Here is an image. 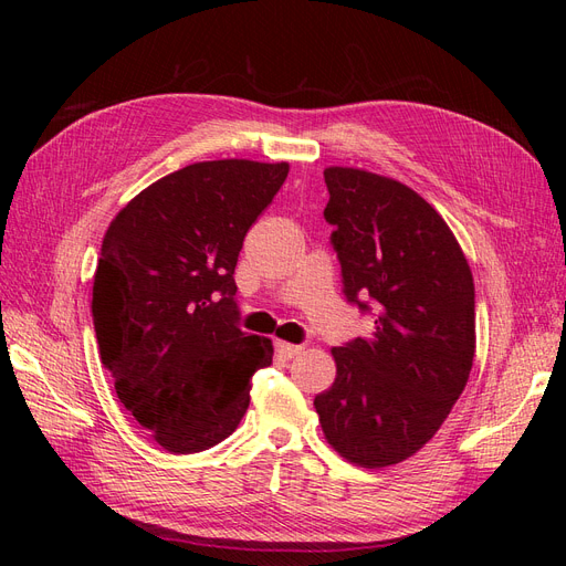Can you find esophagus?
I'll list each match as a JSON object with an SVG mask.
<instances>
[{"label":"esophagus","mask_w":566,"mask_h":566,"mask_svg":"<svg viewBox=\"0 0 566 566\" xmlns=\"http://www.w3.org/2000/svg\"><path fill=\"white\" fill-rule=\"evenodd\" d=\"M276 354L281 358H295L297 354H302V347L300 345H290V342H283V339H276Z\"/></svg>","instance_id":"1"}]
</instances>
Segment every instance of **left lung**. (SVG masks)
<instances>
[{
	"label": "left lung",
	"mask_w": 566,
	"mask_h": 566,
	"mask_svg": "<svg viewBox=\"0 0 566 566\" xmlns=\"http://www.w3.org/2000/svg\"><path fill=\"white\" fill-rule=\"evenodd\" d=\"M325 219L345 295L370 297L375 331L333 347L335 382L314 399L325 441L380 470L430 441L470 378L474 281L441 214L413 188L358 167H325Z\"/></svg>",
	"instance_id": "left-lung-1"
}]
</instances>
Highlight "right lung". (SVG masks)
Here are the masks:
<instances>
[{"label": "right lung", "mask_w": 566, "mask_h": 566, "mask_svg": "<svg viewBox=\"0 0 566 566\" xmlns=\"http://www.w3.org/2000/svg\"><path fill=\"white\" fill-rule=\"evenodd\" d=\"M287 163L205 160L150 184L115 214L94 271L101 364L119 401L169 453L224 441L245 416L269 337L235 325L243 238Z\"/></svg>", "instance_id": "add662e5"}]
</instances>
